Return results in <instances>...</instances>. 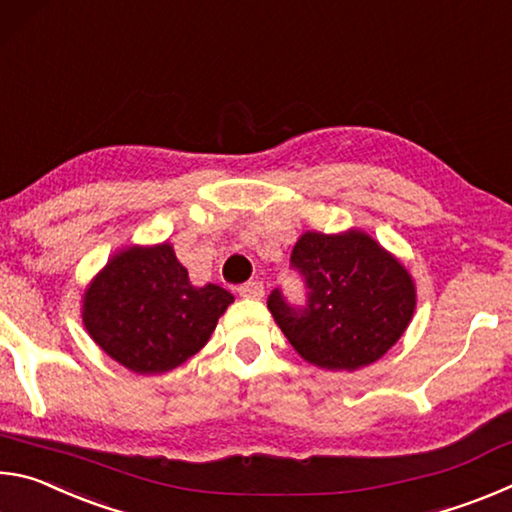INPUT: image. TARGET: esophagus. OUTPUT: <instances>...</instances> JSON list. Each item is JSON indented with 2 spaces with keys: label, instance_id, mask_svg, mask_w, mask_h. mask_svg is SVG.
<instances>
[{
  "label": "esophagus",
  "instance_id": "obj_1",
  "mask_svg": "<svg viewBox=\"0 0 512 512\" xmlns=\"http://www.w3.org/2000/svg\"><path fill=\"white\" fill-rule=\"evenodd\" d=\"M237 291H239V296H241V298H253V300H259V298L264 296V284H262V282H257V280H253V282L241 284V287H239Z\"/></svg>",
  "mask_w": 512,
  "mask_h": 512
}]
</instances>
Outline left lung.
<instances>
[{
	"instance_id": "8db88e82",
	"label": "left lung",
	"mask_w": 512,
	"mask_h": 512,
	"mask_svg": "<svg viewBox=\"0 0 512 512\" xmlns=\"http://www.w3.org/2000/svg\"><path fill=\"white\" fill-rule=\"evenodd\" d=\"M291 266L309 289L307 305L293 307L275 289L268 309L300 357L318 368L370 366L411 323V275L368 232H305L293 246Z\"/></svg>"
}]
</instances>
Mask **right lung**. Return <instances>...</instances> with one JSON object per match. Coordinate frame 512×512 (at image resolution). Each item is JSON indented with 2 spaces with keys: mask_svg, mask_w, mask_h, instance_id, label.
Instances as JSON below:
<instances>
[{
  "mask_svg": "<svg viewBox=\"0 0 512 512\" xmlns=\"http://www.w3.org/2000/svg\"><path fill=\"white\" fill-rule=\"evenodd\" d=\"M235 296L219 284L194 287L173 246H128L108 259L83 293L92 341L137 375L178 368L210 341Z\"/></svg>",
  "mask_w": 512,
  "mask_h": 512,
  "instance_id": "add662e5",
  "label": "right lung"
}]
</instances>
